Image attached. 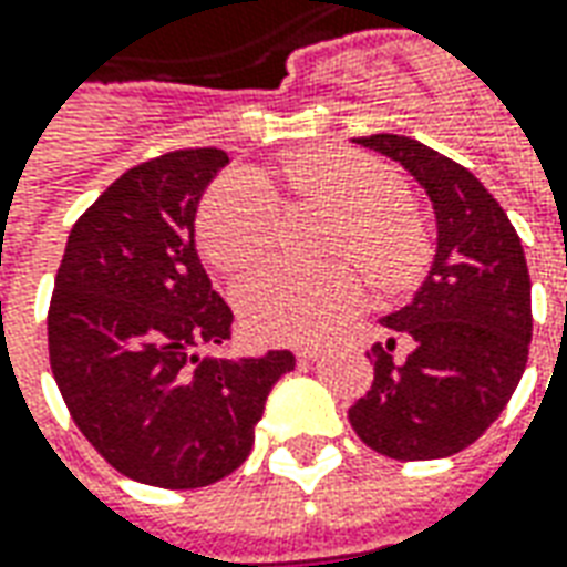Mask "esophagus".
I'll list each match as a JSON object with an SVG mask.
<instances>
[{
    "instance_id": "esophagus-1",
    "label": "esophagus",
    "mask_w": 567,
    "mask_h": 567,
    "mask_svg": "<svg viewBox=\"0 0 567 567\" xmlns=\"http://www.w3.org/2000/svg\"><path fill=\"white\" fill-rule=\"evenodd\" d=\"M319 355H322L319 347H300V350H297V359H300V362H316Z\"/></svg>"
}]
</instances>
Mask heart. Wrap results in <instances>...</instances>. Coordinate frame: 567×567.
<instances>
[{"label": "heart", "instance_id": "1", "mask_svg": "<svg viewBox=\"0 0 567 567\" xmlns=\"http://www.w3.org/2000/svg\"><path fill=\"white\" fill-rule=\"evenodd\" d=\"M285 187L340 215L334 248L350 251L378 285H405L423 264V229L393 174L352 150H316L279 168ZM276 199L255 172L217 177L199 212V245L217 270L239 276L267 255ZM362 279L350 264L322 270L264 267L248 276L236 303L257 340L300 343L328 334L355 310Z\"/></svg>", "mask_w": 567, "mask_h": 567}]
</instances>
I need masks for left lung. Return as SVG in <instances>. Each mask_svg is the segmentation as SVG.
Returning <instances> with one entry per match:
<instances>
[{
  "label": "left lung",
  "instance_id": "8db88e82",
  "mask_svg": "<svg viewBox=\"0 0 567 567\" xmlns=\"http://www.w3.org/2000/svg\"><path fill=\"white\" fill-rule=\"evenodd\" d=\"M402 165L426 193L435 255L411 303L383 316L374 383L350 408L352 430L393 461H439L473 445L516 393L532 343V279L506 212L476 174L421 141L355 137ZM395 337L412 343L393 363Z\"/></svg>",
  "mask_w": 567,
  "mask_h": 567
}]
</instances>
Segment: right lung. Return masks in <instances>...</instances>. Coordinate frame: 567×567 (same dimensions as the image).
I'll return each mask as SVG.
<instances>
[{"label": "right lung", "instance_id": "add662e5", "mask_svg": "<svg viewBox=\"0 0 567 567\" xmlns=\"http://www.w3.org/2000/svg\"><path fill=\"white\" fill-rule=\"evenodd\" d=\"M227 162L205 146L128 168L70 229L54 279L49 355L63 402L110 466L156 488L239 470L272 383L295 368L288 350L227 352L233 310L196 251L202 193Z\"/></svg>", "mask_w": 567, "mask_h": 567}]
</instances>
